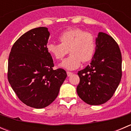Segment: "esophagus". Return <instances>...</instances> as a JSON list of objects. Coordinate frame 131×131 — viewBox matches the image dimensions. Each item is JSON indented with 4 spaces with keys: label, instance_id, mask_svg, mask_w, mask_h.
<instances>
[{
    "label": "esophagus",
    "instance_id": "obj_1",
    "mask_svg": "<svg viewBox=\"0 0 131 131\" xmlns=\"http://www.w3.org/2000/svg\"><path fill=\"white\" fill-rule=\"evenodd\" d=\"M67 75H68V77L71 76V75H72V74H73V73H72V72H67Z\"/></svg>",
    "mask_w": 131,
    "mask_h": 131
}]
</instances>
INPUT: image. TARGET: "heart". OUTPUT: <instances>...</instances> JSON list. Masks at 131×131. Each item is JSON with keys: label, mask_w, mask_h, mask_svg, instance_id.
Segmentation results:
<instances>
[{"label": "heart", "mask_w": 131, "mask_h": 131, "mask_svg": "<svg viewBox=\"0 0 131 131\" xmlns=\"http://www.w3.org/2000/svg\"><path fill=\"white\" fill-rule=\"evenodd\" d=\"M60 43L51 42L47 45V51L58 60H61L70 52L60 66L65 69L75 70L80 67L81 62L86 63L92 59L95 51V39L90 32L80 28H70L59 36Z\"/></svg>", "instance_id": "1"}]
</instances>
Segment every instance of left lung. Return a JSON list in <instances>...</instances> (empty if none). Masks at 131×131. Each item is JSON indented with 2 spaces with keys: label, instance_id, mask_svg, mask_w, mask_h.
I'll use <instances>...</instances> for the list:
<instances>
[{
  "label": "left lung",
  "instance_id": "1",
  "mask_svg": "<svg viewBox=\"0 0 131 131\" xmlns=\"http://www.w3.org/2000/svg\"><path fill=\"white\" fill-rule=\"evenodd\" d=\"M96 46L90 64L78 72L80 82L77 92L81 100L91 105L108 101L122 77V55L115 40L110 35L100 32Z\"/></svg>",
  "mask_w": 131,
  "mask_h": 131
}]
</instances>
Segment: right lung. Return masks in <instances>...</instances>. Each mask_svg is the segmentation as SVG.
Segmentation results:
<instances>
[{"mask_svg":"<svg viewBox=\"0 0 131 131\" xmlns=\"http://www.w3.org/2000/svg\"><path fill=\"white\" fill-rule=\"evenodd\" d=\"M49 35L46 27L29 30L13 44L8 59L7 78L13 91L23 103L38 109L54 101L67 76L64 70L52 68L47 51Z\"/></svg>","mask_w":131,"mask_h":131,"instance_id":"right-lung-1","label":"right lung"}]
</instances>
